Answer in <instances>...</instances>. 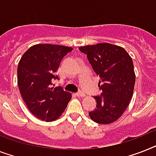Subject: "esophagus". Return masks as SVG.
<instances>
[{"label": "esophagus", "instance_id": "1", "mask_svg": "<svg viewBox=\"0 0 156 156\" xmlns=\"http://www.w3.org/2000/svg\"><path fill=\"white\" fill-rule=\"evenodd\" d=\"M76 95L78 96V97H84L85 96V93H83V92H78V93L75 94Z\"/></svg>", "mask_w": 156, "mask_h": 156}]
</instances>
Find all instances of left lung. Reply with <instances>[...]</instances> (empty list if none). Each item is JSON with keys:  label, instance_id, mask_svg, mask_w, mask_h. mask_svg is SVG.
<instances>
[{"label": "left lung", "instance_id": "1", "mask_svg": "<svg viewBox=\"0 0 156 156\" xmlns=\"http://www.w3.org/2000/svg\"><path fill=\"white\" fill-rule=\"evenodd\" d=\"M78 49L99 76L98 87L102 91L100 96H94L97 106L89 113L90 117L97 123L114 122L122 116L132 98L135 82L132 58L123 48L110 43Z\"/></svg>", "mask_w": 156, "mask_h": 156}]
</instances>
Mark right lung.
Returning <instances> with one entry per match:
<instances>
[{
  "instance_id": "obj_1",
  "label": "right lung",
  "mask_w": 156,
  "mask_h": 156,
  "mask_svg": "<svg viewBox=\"0 0 156 156\" xmlns=\"http://www.w3.org/2000/svg\"><path fill=\"white\" fill-rule=\"evenodd\" d=\"M73 48L51 44H37L28 49L17 66V85L26 107L37 119L52 122L58 119L71 99V94L61 87H51L58 79L55 72L61 61Z\"/></svg>"
}]
</instances>
